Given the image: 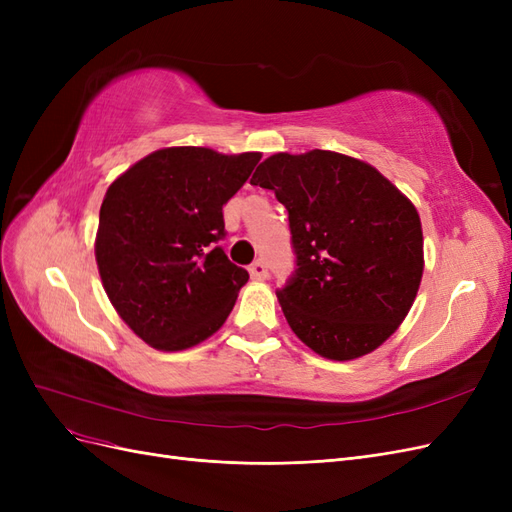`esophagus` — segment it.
Wrapping results in <instances>:
<instances>
[{
	"mask_svg": "<svg viewBox=\"0 0 512 512\" xmlns=\"http://www.w3.org/2000/svg\"><path fill=\"white\" fill-rule=\"evenodd\" d=\"M250 275H252V280H256V282L267 280V275H269L267 262L265 260H256L254 265H250Z\"/></svg>",
	"mask_w": 512,
	"mask_h": 512,
	"instance_id": "obj_1",
	"label": "esophagus"
}]
</instances>
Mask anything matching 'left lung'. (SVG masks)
Instances as JSON below:
<instances>
[{"mask_svg":"<svg viewBox=\"0 0 512 512\" xmlns=\"http://www.w3.org/2000/svg\"><path fill=\"white\" fill-rule=\"evenodd\" d=\"M288 209L297 271L277 292L301 342L331 361L374 352L408 316L425 269L412 200L344 153H275L250 181Z\"/></svg>","mask_w":512,"mask_h":512,"instance_id":"left-lung-1","label":"left lung"}]
</instances>
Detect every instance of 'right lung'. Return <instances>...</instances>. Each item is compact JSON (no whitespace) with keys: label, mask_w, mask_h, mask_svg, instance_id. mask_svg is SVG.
Segmentation results:
<instances>
[{"label":"right lung","mask_w":512,"mask_h":512,"mask_svg":"<svg viewBox=\"0 0 512 512\" xmlns=\"http://www.w3.org/2000/svg\"><path fill=\"white\" fill-rule=\"evenodd\" d=\"M260 158L166 147L108 185L98 271L115 312L151 348L177 352L205 342L235 307L250 275L218 245L226 235L222 207Z\"/></svg>","instance_id":"right-lung-1"}]
</instances>
